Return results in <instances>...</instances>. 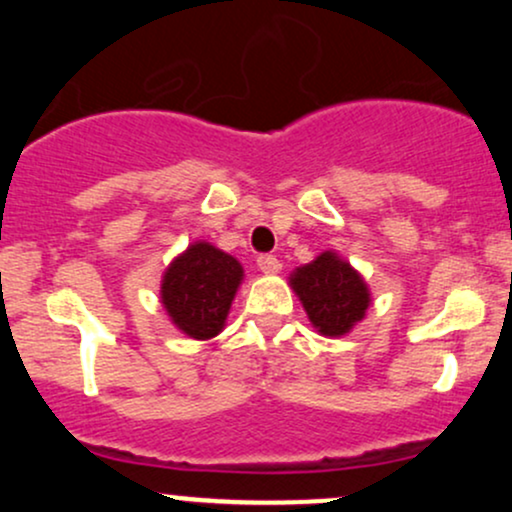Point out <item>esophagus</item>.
Instances as JSON below:
<instances>
[{
	"instance_id": "1",
	"label": "esophagus",
	"mask_w": 512,
	"mask_h": 512,
	"mask_svg": "<svg viewBox=\"0 0 512 512\" xmlns=\"http://www.w3.org/2000/svg\"><path fill=\"white\" fill-rule=\"evenodd\" d=\"M258 268H261V273H280L282 263L275 258L273 254H261L258 256Z\"/></svg>"
}]
</instances>
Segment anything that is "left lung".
Masks as SVG:
<instances>
[{
	"label": "left lung",
	"instance_id": "8db88e82",
	"mask_svg": "<svg viewBox=\"0 0 512 512\" xmlns=\"http://www.w3.org/2000/svg\"><path fill=\"white\" fill-rule=\"evenodd\" d=\"M290 282L302 299L309 321L318 333L330 338L350 333L354 323L362 321L369 309L371 299L364 280L333 251L297 268Z\"/></svg>",
	"mask_w": 512,
	"mask_h": 512
}]
</instances>
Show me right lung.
<instances>
[{
    "instance_id": "1",
    "label": "right lung",
    "mask_w": 512,
    "mask_h": 512,
    "mask_svg": "<svg viewBox=\"0 0 512 512\" xmlns=\"http://www.w3.org/2000/svg\"><path fill=\"white\" fill-rule=\"evenodd\" d=\"M242 273L237 258L225 251L206 242L191 244L162 278V304L174 326L194 340L215 338L225 326Z\"/></svg>"
}]
</instances>
